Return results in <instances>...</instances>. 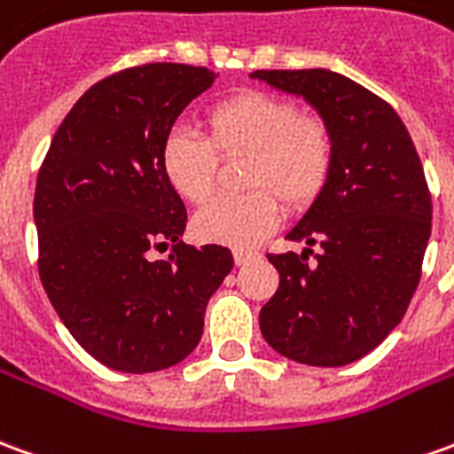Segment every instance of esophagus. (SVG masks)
Masks as SVG:
<instances>
[{"label": "esophagus", "instance_id": "34e87169", "mask_svg": "<svg viewBox=\"0 0 454 454\" xmlns=\"http://www.w3.org/2000/svg\"><path fill=\"white\" fill-rule=\"evenodd\" d=\"M258 258V253L255 250H233V260H236V265L240 268V265H248L250 260Z\"/></svg>", "mask_w": 454, "mask_h": 454}]
</instances>
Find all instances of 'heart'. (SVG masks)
Here are the masks:
<instances>
[{"label": "heart", "instance_id": "heart-1", "mask_svg": "<svg viewBox=\"0 0 454 454\" xmlns=\"http://www.w3.org/2000/svg\"><path fill=\"white\" fill-rule=\"evenodd\" d=\"M206 137L174 128L160 150L161 174L189 204H204L216 184L218 157H240V196H218L194 216L206 243L248 248L280 221V202L302 211L322 194L334 164V137L326 120L300 113L293 100L246 90L206 113Z\"/></svg>", "mask_w": 454, "mask_h": 454}]
</instances>
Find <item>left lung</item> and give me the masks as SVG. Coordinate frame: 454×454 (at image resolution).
Returning a JSON list of instances; mask_svg holds the SVG:
<instances>
[{"instance_id":"obj_1","label":"left lung","mask_w":454,"mask_h":454,"mask_svg":"<svg viewBox=\"0 0 454 454\" xmlns=\"http://www.w3.org/2000/svg\"><path fill=\"white\" fill-rule=\"evenodd\" d=\"M250 78L302 95L334 137L325 189L287 233L307 248L268 255L280 285L260 309V332L287 359L344 366L391 334L420 282L433 221L423 164L395 110L341 73ZM317 242L323 250L312 254Z\"/></svg>"}]
</instances>
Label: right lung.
<instances>
[{"label": "right lung", "instance_id": "1", "mask_svg": "<svg viewBox=\"0 0 454 454\" xmlns=\"http://www.w3.org/2000/svg\"><path fill=\"white\" fill-rule=\"evenodd\" d=\"M204 66L147 63L113 73L71 107L34 194L39 275L81 347L122 373L186 359L231 268L223 246H186V208L160 150L182 110L208 90ZM172 247L152 261L150 249Z\"/></svg>", "mask_w": 454, "mask_h": 454}]
</instances>
